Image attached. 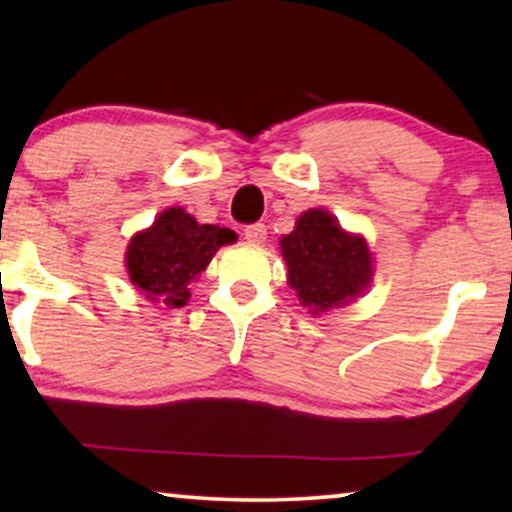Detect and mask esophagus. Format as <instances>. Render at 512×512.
Instances as JSON below:
<instances>
[{
	"instance_id": "34e87169",
	"label": "esophagus",
	"mask_w": 512,
	"mask_h": 512,
	"mask_svg": "<svg viewBox=\"0 0 512 512\" xmlns=\"http://www.w3.org/2000/svg\"><path fill=\"white\" fill-rule=\"evenodd\" d=\"M265 237H268V228L263 223H251V226L244 228V240L251 244H263Z\"/></svg>"
}]
</instances>
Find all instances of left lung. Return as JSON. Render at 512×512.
Segmentation results:
<instances>
[{
    "label": "left lung",
    "instance_id": "8db88e82",
    "mask_svg": "<svg viewBox=\"0 0 512 512\" xmlns=\"http://www.w3.org/2000/svg\"><path fill=\"white\" fill-rule=\"evenodd\" d=\"M279 247L289 268V286L314 317L352 303L373 282V254L366 240L345 233L326 209L300 214Z\"/></svg>",
    "mask_w": 512,
    "mask_h": 512
}]
</instances>
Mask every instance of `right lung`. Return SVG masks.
<instances>
[{
    "label": "right lung",
    "mask_w": 512,
    "mask_h": 512,
    "mask_svg": "<svg viewBox=\"0 0 512 512\" xmlns=\"http://www.w3.org/2000/svg\"><path fill=\"white\" fill-rule=\"evenodd\" d=\"M235 240L230 228L198 223L184 207H170L130 240L125 254L130 282L151 303L184 307L191 298L188 284L207 270L223 244Z\"/></svg>",
    "instance_id": "1"
}]
</instances>
